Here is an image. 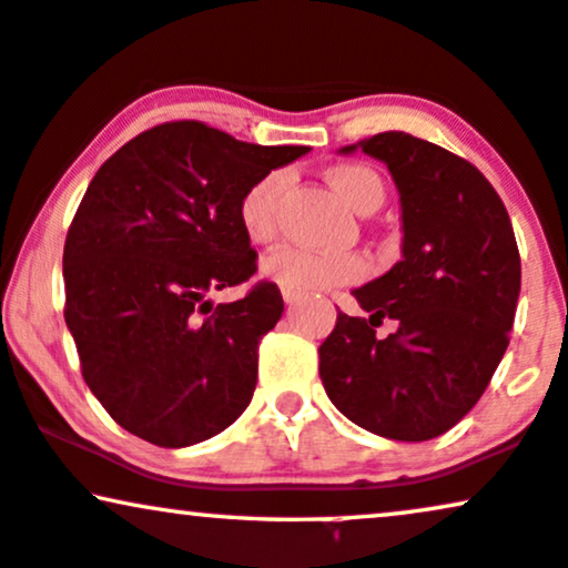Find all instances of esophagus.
<instances>
[{
    "mask_svg": "<svg viewBox=\"0 0 568 568\" xmlns=\"http://www.w3.org/2000/svg\"><path fill=\"white\" fill-rule=\"evenodd\" d=\"M283 298H285V304H296V301H298V296H296V293H291V291H283Z\"/></svg>",
    "mask_w": 568,
    "mask_h": 568,
    "instance_id": "34e87169",
    "label": "esophagus"
}]
</instances>
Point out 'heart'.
Masks as SVG:
<instances>
[{
    "instance_id": "obj_1",
    "label": "heart",
    "mask_w": 568,
    "mask_h": 568,
    "mask_svg": "<svg viewBox=\"0 0 568 568\" xmlns=\"http://www.w3.org/2000/svg\"><path fill=\"white\" fill-rule=\"evenodd\" d=\"M285 172L272 170L243 191L239 201L241 231L251 243H270L277 233V206L285 189ZM327 181L356 212H375L385 201V185L367 164H335L327 170ZM264 277L296 296L356 283L367 275V260L362 254H322L308 248H280L262 264Z\"/></svg>"
}]
</instances>
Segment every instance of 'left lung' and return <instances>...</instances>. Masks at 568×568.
<instances>
[{
  "label": "left lung",
  "instance_id": "8db88e82",
  "mask_svg": "<svg viewBox=\"0 0 568 568\" xmlns=\"http://www.w3.org/2000/svg\"><path fill=\"white\" fill-rule=\"evenodd\" d=\"M358 146L398 185L404 260L354 291L369 320L337 312L320 346V377L358 427L433 440L475 408L506 354L519 246L504 201L464 156L400 131ZM383 318L397 322L387 338L376 335Z\"/></svg>",
  "mask_w": 568,
  "mask_h": 568
}]
</instances>
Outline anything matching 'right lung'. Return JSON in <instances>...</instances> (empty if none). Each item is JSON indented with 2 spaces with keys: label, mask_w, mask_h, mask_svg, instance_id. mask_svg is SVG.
Listing matches in <instances>:
<instances>
[{
  "label": "right lung",
  "mask_w": 568,
  "mask_h": 568,
  "mask_svg": "<svg viewBox=\"0 0 568 568\" xmlns=\"http://www.w3.org/2000/svg\"><path fill=\"white\" fill-rule=\"evenodd\" d=\"M306 152L175 120L135 135L93 175L64 239V322L85 385L128 433L185 448L246 412L283 296L270 280L233 304L210 296L256 275L243 191Z\"/></svg>",
  "instance_id": "1"
}]
</instances>
